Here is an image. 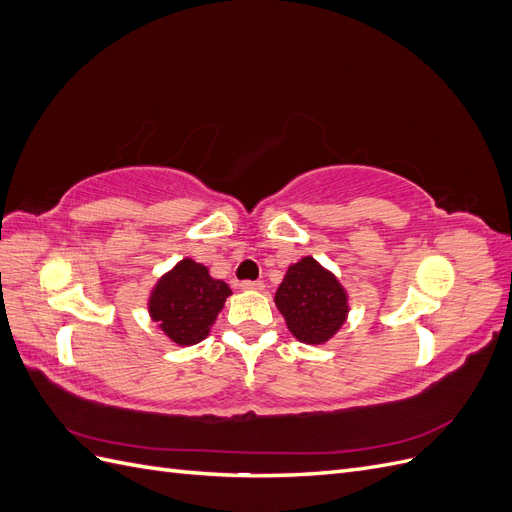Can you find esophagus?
<instances>
[{
    "instance_id": "esophagus-1",
    "label": "esophagus",
    "mask_w": 512,
    "mask_h": 512,
    "mask_svg": "<svg viewBox=\"0 0 512 512\" xmlns=\"http://www.w3.org/2000/svg\"><path fill=\"white\" fill-rule=\"evenodd\" d=\"M241 290H256V292H260V290H265V284H262V282H241Z\"/></svg>"
}]
</instances>
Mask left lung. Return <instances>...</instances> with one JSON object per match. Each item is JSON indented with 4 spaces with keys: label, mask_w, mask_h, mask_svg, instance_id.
Returning a JSON list of instances; mask_svg holds the SVG:
<instances>
[{
    "label": "left lung",
    "mask_w": 512,
    "mask_h": 512,
    "mask_svg": "<svg viewBox=\"0 0 512 512\" xmlns=\"http://www.w3.org/2000/svg\"><path fill=\"white\" fill-rule=\"evenodd\" d=\"M273 301L288 331L309 346L327 344L344 327L350 312V297L342 282L312 256L292 262Z\"/></svg>",
    "instance_id": "obj_1"
}]
</instances>
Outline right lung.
<instances>
[{
	"label": "right lung",
	"instance_id": "add662e5",
	"mask_svg": "<svg viewBox=\"0 0 512 512\" xmlns=\"http://www.w3.org/2000/svg\"><path fill=\"white\" fill-rule=\"evenodd\" d=\"M230 294V286L205 265L183 258L151 286L147 312L170 344L188 348L211 333Z\"/></svg>",
	"mask_w": 512,
	"mask_h": 512
}]
</instances>
